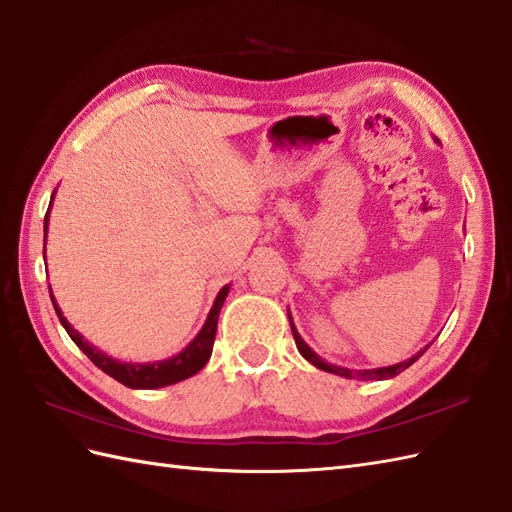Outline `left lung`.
<instances>
[{
    "label": "left lung",
    "mask_w": 512,
    "mask_h": 512,
    "mask_svg": "<svg viewBox=\"0 0 512 512\" xmlns=\"http://www.w3.org/2000/svg\"><path fill=\"white\" fill-rule=\"evenodd\" d=\"M288 318H290V327H292V336H294V342H296V349H299V353L303 355V358H305L307 362H312L316 368H320V371L334 373V375H340V377H349V379H390V377L399 375L401 371H406V368H408V366H412L414 362H417V360L421 358V355L427 351V347H430V344H427L425 349H421L419 353H414L412 358L403 360V362H399V364L382 366V368H368V371H353V368H344V366L329 364V362H325L323 358H320V355H318L316 351H312V349H310V344H307V342L301 338L299 331H296V327H294V323H292V316H290V314H288Z\"/></svg>",
    "instance_id": "1"
}]
</instances>
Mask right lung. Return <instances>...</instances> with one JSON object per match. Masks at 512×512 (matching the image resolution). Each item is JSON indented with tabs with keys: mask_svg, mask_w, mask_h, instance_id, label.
I'll return each mask as SVG.
<instances>
[{
	"mask_svg": "<svg viewBox=\"0 0 512 512\" xmlns=\"http://www.w3.org/2000/svg\"><path fill=\"white\" fill-rule=\"evenodd\" d=\"M56 194V192H54ZM52 194V200H54ZM50 209H52V202L50 207H47L45 213V222H43V233L47 237V224H50ZM43 259H45V240H43ZM229 285H224V288L218 292L216 301H213L211 312L205 320V325L196 334V338L187 344V347L176 353L174 358L168 360H161V362H120L111 358V355H106L104 351H100L98 347H93L89 340H85V336L78 334V331L69 325V320L63 316L61 307H58L52 288H50V299L52 305L56 310L58 320H61V325L65 327V331L69 334V338L78 344V349L87 355V358L104 371L106 375H111L117 382L128 386V388H135V390H152V388H163V386H172L176 382H183V379L196 375L202 366H205L211 358V351H213V340H216V329H218V316L220 310L224 305V299H227L229 294Z\"/></svg>",
	"mask_w": 512,
	"mask_h": 512,
	"instance_id": "add662e5",
	"label": "right lung"
}]
</instances>
